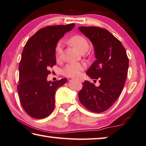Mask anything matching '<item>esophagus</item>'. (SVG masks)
<instances>
[{
    "label": "esophagus",
    "mask_w": 146,
    "mask_h": 146,
    "mask_svg": "<svg viewBox=\"0 0 146 146\" xmlns=\"http://www.w3.org/2000/svg\"><path fill=\"white\" fill-rule=\"evenodd\" d=\"M77 80H78V81H79V82H82V80H81V79H78Z\"/></svg>",
    "instance_id": "obj_1"
}]
</instances>
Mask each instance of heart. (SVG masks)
<instances>
[{"label":"heart","mask_w":146,"mask_h":146,"mask_svg":"<svg viewBox=\"0 0 146 146\" xmlns=\"http://www.w3.org/2000/svg\"><path fill=\"white\" fill-rule=\"evenodd\" d=\"M69 42L80 52H87L89 48V43L85 37L76 35L69 39ZM62 54V45L58 43L56 47L55 56L57 60H59ZM85 64L80 63H72L66 64L63 70V74L66 77L76 78L80 76L82 72L85 69Z\"/></svg>","instance_id":"b5f03b06"}]
</instances>
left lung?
<instances>
[{
    "instance_id": "1",
    "label": "left lung",
    "mask_w": 146,
    "mask_h": 146,
    "mask_svg": "<svg viewBox=\"0 0 146 146\" xmlns=\"http://www.w3.org/2000/svg\"><path fill=\"white\" fill-rule=\"evenodd\" d=\"M79 30L92 42L96 58L87 74L99 80L100 83L96 87L88 81L83 82L78 93L79 100L90 111L102 113L112 106L122 91L129 59L121 42L107 30L96 26H80Z\"/></svg>"
}]
</instances>
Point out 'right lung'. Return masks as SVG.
Returning <instances> with one entry per match:
<instances>
[{
    "instance_id": "obj_1",
    "label": "right lung",
    "mask_w": 146,
    "mask_h": 146,
    "mask_svg": "<svg viewBox=\"0 0 146 146\" xmlns=\"http://www.w3.org/2000/svg\"><path fill=\"white\" fill-rule=\"evenodd\" d=\"M75 24L48 26L38 30L27 40L19 64L17 90L23 109L37 119L48 116L55 107V94L66 78L48 82L50 68L56 64L57 42Z\"/></svg>"
}]
</instances>
